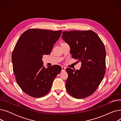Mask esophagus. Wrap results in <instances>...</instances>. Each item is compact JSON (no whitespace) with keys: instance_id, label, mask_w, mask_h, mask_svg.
I'll use <instances>...</instances> for the list:
<instances>
[{"instance_id":"1","label":"esophagus","mask_w":121,"mask_h":121,"mask_svg":"<svg viewBox=\"0 0 121 121\" xmlns=\"http://www.w3.org/2000/svg\"><path fill=\"white\" fill-rule=\"evenodd\" d=\"M66 71V67H62V70H61V71L62 72H64V71Z\"/></svg>"}]
</instances>
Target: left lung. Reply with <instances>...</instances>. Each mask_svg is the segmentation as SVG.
<instances>
[{
    "mask_svg": "<svg viewBox=\"0 0 121 121\" xmlns=\"http://www.w3.org/2000/svg\"><path fill=\"white\" fill-rule=\"evenodd\" d=\"M62 34V39L70 47L73 58L81 62L79 70L66 69V90L74 98H85L96 91L104 78L106 69L104 45L92 30L63 31Z\"/></svg>",
    "mask_w": 121,
    "mask_h": 121,
    "instance_id": "obj_1",
    "label": "left lung"
}]
</instances>
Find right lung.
I'll return each mask as SVG.
<instances>
[{
  "instance_id": "1",
  "label": "right lung",
  "mask_w": 121,
  "mask_h": 121,
  "mask_svg": "<svg viewBox=\"0 0 121 121\" xmlns=\"http://www.w3.org/2000/svg\"><path fill=\"white\" fill-rule=\"evenodd\" d=\"M61 33V30L32 28L25 31L17 40L12 55L13 69L17 84L29 96H45L60 73L58 65L43 67L42 58L50 53Z\"/></svg>"
}]
</instances>
